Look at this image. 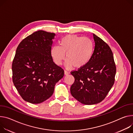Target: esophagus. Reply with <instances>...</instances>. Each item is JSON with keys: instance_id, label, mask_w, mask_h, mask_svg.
Segmentation results:
<instances>
[{"instance_id": "34e87169", "label": "esophagus", "mask_w": 133, "mask_h": 133, "mask_svg": "<svg viewBox=\"0 0 133 133\" xmlns=\"http://www.w3.org/2000/svg\"><path fill=\"white\" fill-rule=\"evenodd\" d=\"M64 74H65V75H67L69 74V72H68L67 70H65L64 71Z\"/></svg>"}]
</instances>
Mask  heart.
I'll return each mask as SVG.
<instances>
[{
    "instance_id": "1",
    "label": "heart",
    "mask_w": 133,
    "mask_h": 133,
    "mask_svg": "<svg viewBox=\"0 0 133 133\" xmlns=\"http://www.w3.org/2000/svg\"><path fill=\"white\" fill-rule=\"evenodd\" d=\"M59 45H54L51 49V56L54 63L60 65L66 58L65 66L70 68L73 66L77 68L85 66L91 60L94 51L92 40L76 34L64 37Z\"/></svg>"
}]
</instances>
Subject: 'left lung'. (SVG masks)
I'll return each mask as SVG.
<instances>
[{
	"mask_svg": "<svg viewBox=\"0 0 133 133\" xmlns=\"http://www.w3.org/2000/svg\"><path fill=\"white\" fill-rule=\"evenodd\" d=\"M94 51L90 62L71 71L75 82L70 87L72 96L79 102L91 105L101 102L112 87L116 67L110 48L93 34Z\"/></svg>",
	"mask_w": 133,
	"mask_h": 133,
	"instance_id": "left-lung-1",
	"label": "left lung"
}]
</instances>
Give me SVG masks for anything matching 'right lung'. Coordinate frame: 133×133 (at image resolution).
I'll return each instance as SVG.
<instances>
[{
  "mask_svg": "<svg viewBox=\"0 0 133 133\" xmlns=\"http://www.w3.org/2000/svg\"><path fill=\"white\" fill-rule=\"evenodd\" d=\"M55 34L39 30L18 45L12 63L13 82L22 99L33 104L43 102L52 95L64 70L53 62L51 46Z\"/></svg>",
  "mask_w": 133,
  "mask_h": 133,
  "instance_id": "right-lung-1",
  "label": "right lung"
}]
</instances>
